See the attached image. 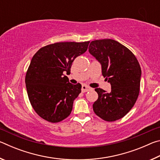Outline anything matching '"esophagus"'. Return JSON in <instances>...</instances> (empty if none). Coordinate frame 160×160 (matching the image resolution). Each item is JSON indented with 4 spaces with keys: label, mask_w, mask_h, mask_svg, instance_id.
<instances>
[{
    "label": "esophagus",
    "mask_w": 160,
    "mask_h": 160,
    "mask_svg": "<svg viewBox=\"0 0 160 160\" xmlns=\"http://www.w3.org/2000/svg\"><path fill=\"white\" fill-rule=\"evenodd\" d=\"M81 90H82V92H86L91 90H92V88H90V87H88V86L82 85V89H81Z\"/></svg>",
    "instance_id": "1"
}]
</instances>
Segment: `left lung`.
<instances>
[{"instance_id": "8db88e82", "label": "left lung", "mask_w": 160, "mask_h": 160, "mask_svg": "<svg viewBox=\"0 0 160 160\" xmlns=\"http://www.w3.org/2000/svg\"><path fill=\"white\" fill-rule=\"evenodd\" d=\"M89 52L101 63L102 75L112 86L109 93L95 89L98 99L92 105L94 112L109 122L118 120L129 112L138 97L140 64L128 48L111 39L91 42Z\"/></svg>"}]
</instances>
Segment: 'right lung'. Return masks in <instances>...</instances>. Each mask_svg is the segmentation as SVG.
Listing matches in <instances>:
<instances>
[{"label":"right lung","mask_w":160,"mask_h":160,"mask_svg":"<svg viewBox=\"0 0 160 160\" xmlns=\"http://www.w3.org/2000/svg\"><path fill=\"white\" fill-rule=\"evenodd\" d=\"M89 43H54L32 57L25 76L27 92L32 107L44 120L58 123L71 113L82 85L70 83L64 73H70L72 62L85 52Z\"/></svg>","instance_id":"obj_1"}]
</instances>
